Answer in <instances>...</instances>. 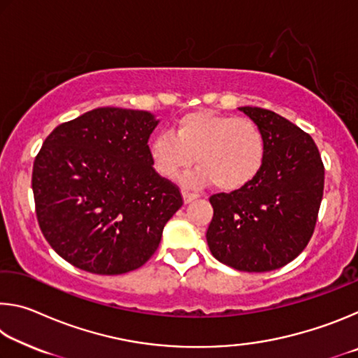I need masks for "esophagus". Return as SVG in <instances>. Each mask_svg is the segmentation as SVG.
Wrapping results in <instances>:
<instances>
[{
	"instance_id": "1",
	"label": "esophagus",
	"mask_w": 358,
	"mask_h": 358,
	"mask_svg": "<svg viewBox=\"0 0 358 358\" xmlns=\"http://www.w3.org/2000/svg\"><path fill=\"white\" fill-rule=\"evenodd\" d=\"M199 196L196 192H189V191H183V201H185V203H189V202H192L194 199H197Z\"/></svg>"
}]
</instances>
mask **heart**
Instances as JSON below:
<instances>
[{
	"instance_id": "heart-1",
	"label": "heart",
	"mask_w": 358,
	"mask_h": 358,
	"mask_svg": "<svg viewBox=\"0 0 358 358\" xmlns=\"http://www.w3.org/2000/svg\"><path fill=\"white\" fill-rule=\"evenodd\" d=\"M266 143L256 121L243 117L197 110L180 117L171 134L150 141L151 166L166 180H175L192 166L183 178L186 186H205L235 191L257 177L264 166Z\"/></svg>"
}]
</instances>
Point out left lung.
Here are the masks:
<instances>
[{"instance_id": "8db88e82", "label": "left lung", "mask_w": 358, "mask_h": 358, "mask_svg": "<svg viewBox=\"0 0 358 358\" xmlns=\"http://www.w3.org/2000/svg\"><path fill=\"white\" fill-rule=\"evenodd\" d=\"M240 110L262 129L265 161L246 186L210 197L207 243L220 262L262 273L289 264L311 240L325 169L313 137L299 126L266 108Z\"/></svg>"}]
</instances>
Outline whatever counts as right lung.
I'll use <instances>...</instances> for the list:
<instances>
[{"instance_id": "1", "label": "right lung", "mask_w": 358, "mask_h": 358, "mask_svg": "<svg viewBox=\"0 0 358 358\" xmlns=\"http://www.w3.org/2000/svg\"><path fill=\"white\" fill-rule=\"evenodd\" d=\"M157 120L99 107L57 126L33 164L39 227L58 256L94 275H121L153 256L181 205L180 187L151 166Z\"/></svg>"}]
</instances>
